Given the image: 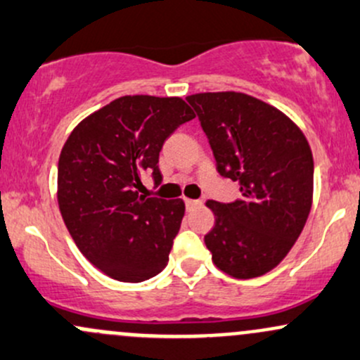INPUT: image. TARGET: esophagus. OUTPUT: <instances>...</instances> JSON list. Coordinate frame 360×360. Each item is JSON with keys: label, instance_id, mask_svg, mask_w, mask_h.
I'll return each instance as SVG.
<instances>
[{"label": "esophagus", "instance_id": "34e87169", "mask_svg": "<svg viewBox=\"0 0 360 360\" xmlns=\"http://www.w3.org/2000/svg\"><path fill=\"white\" fill-rule=\"evenodd\" d=\"M185 200V206H187V210H192V207H197L202 204V200H195V199H184Z\"/></svg>", "mask_w": 360, "mask_h": 360}]
</instances>
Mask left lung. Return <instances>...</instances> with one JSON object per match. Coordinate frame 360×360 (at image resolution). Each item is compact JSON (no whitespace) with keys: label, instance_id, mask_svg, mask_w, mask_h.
<instances>
[{"label":"left lung","instance_id":"1","mask_svg":"<svg viewBox=\"0 0 360 360\" xmlns=\"http://www.w3.org/2000/svg\"><path fill=\"white\" fill-rule=\"evenodd\" d=\"M221 176L238 181L235 202L207 200L216 223L204 237L212 262L238 280L271 271L290 252L312 204L314 161L287 115L242 92L187 98Z\"/></svg>","mask_w":360,"mask_h":360}]
</instances>
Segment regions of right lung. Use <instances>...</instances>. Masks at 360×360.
<instances>
[{
  "label": "right lung",
  "mask_w": 360,
  "mask_h": 360,
  "mask_svg": "<svg viewBox=\"0 0 360 360\" xmlns=\"http://www.w3.org/2000/svg\"><path fill=\"white\" fill-rule=\"evenodd\" d=\"M194 111L180 98L123 96L73 129L58 161V204L73 242L118 281L156 276L180 230L181 199L142 195L160 185V150Z\"/></svg>",
  "instance_id": "obj_1"
}]
</instances>
